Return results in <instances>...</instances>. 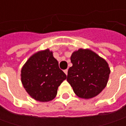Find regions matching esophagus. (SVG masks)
I'll return each mask as SVG.
<instances>
[{"label":"esophagus","instance_id":"1","mask_svg":"<svg viewBox=\"0 0 126 126\" xmlns=\"http://www.w3.org/2000/svg\"><path fill=\"white\" fill-rule=\"evenodd\" d=\"M64 71V73H65L66 75L67 76V74H68V69H65Z\"/></svg>","mask_w":126,"mask_h":126}]
</instances>
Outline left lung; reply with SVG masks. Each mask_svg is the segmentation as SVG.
<instances>
[{
	"instance_id": "8db88e82",
	"label": "left lung",
	"mask_w": 126,
	"mask_h": 126,
	"mask_svg": "<svg viewBox=\"0 0 126 126\" xmlns=\"http://www.w3.org/2000/svg\"><path fill=\"white\" fill-rule=\"evenodd\" d=\"M72 66L68 70L67 81L79 97L91 99L104 89L109 80L107 62L90 49L80 48L71 56Z\"/></svg>"
}]
</instances>
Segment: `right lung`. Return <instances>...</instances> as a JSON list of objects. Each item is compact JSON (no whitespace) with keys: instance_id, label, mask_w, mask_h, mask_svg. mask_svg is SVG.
<instances>
[{"instance_id":"obj_1","label":"right lung","mask_w":126,"mask_h":126,"mask_svg":"<svg viewBox=\"0 0 126 126\" xmlns=\"http://www.w3.org/2000/svg\"><path fill=\"white\" fill-rule=\"evenodd\" d=\"M66 79L58 62L49 49L33 54L23 65L21 81L33 99L46 102L57 95L58 87Z\"/></svg>"}]
</instances>
